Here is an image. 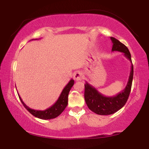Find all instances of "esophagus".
<instances>
[{
  "instance_id": "34e87169",
  "label": "esophagus",
  "mask_w": 149,
  "mask_h": 149,
  "mask_svg": "<svg viewBox=\"0 0 149 149\" xmlns=\"http://www.w3.org/2000/svg\"><path fill=\"white\" fill-rule=\"evenodd\" d=\"M73 78H74V80H76V81H80V80H82L83 78V73L79 72V71L76 72L74 74H73Z\"/></svg>"
}]
</instances>
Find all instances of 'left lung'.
Masks as SVG:
<instances>
[{
    "label": "left lung",
    "mask_w": 149,
    "mask_h": 149,
    "mask_svg": "<svg viewBox=\"0 0 149 149\" xmlns=\"http://www.w3.org/2000/svg\"><path fill=\"white\" fill-rule=\"evenodd\" d=\"M113 42L112 51H118L123 52L125 57L131 62V71L127 85L123 91L120 92L115 96L106 97L97 91V90L88 82L85 84V100L89 109L98 115H111L120 110L127 102L131 91L133 79V65L132 63L131 54L129 49L124 44L120 42L115 38L111 37Z\"/></svg>",
    "instance_id": "left-lung-1"
}]
</instances>
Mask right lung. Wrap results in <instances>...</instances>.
<instances>
[{
    "instance_id": "add662e5",
    "label": "right lung",
    "mask_w": 149,
    "mask_h": 149,
    "mask_svg": "<svg viewBox=\"0 0 149 149\" xmlns=\"http://www.w3.org/2000/svg\"><path fill=\"white\" fill-rule=\"evenodd\" d=\"M73 84H74V80L71 79L67 85L65 86V88L63 89L62 92H61L60 96H59L57 102H55L52 106L49 107L48 109H45L43 111L40 110H34L27 107L24 104V102L22 101L21 97H19L20 100H21L22 104L24 105L26 109H27L30 113L35 116V117L38 118L42 120H49L52 118H55L57 116H59L60 114L64 111L65 108L66 107L68 104V96H69V93L71 90V88L73 87Z\"/></svg>"
}]
</instances>
